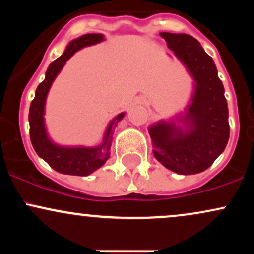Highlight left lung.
<instances>
[{"instance_id":"left-lung-1","label":"left lung","mask_w":254,"mask_h":254,"mask_svg":"<svg viewBox=\"0 0 254 254\" xmlns=\"http://www.w3.org/2000/svg\"><path fill=\"white\" fill-rule=\"evenodd\" d=\"M174 55L188 66L196 81L192 104L186 111L189 130L160 122L150 127L154 155L178 174H196L214 164L229 139L228 106L224 88L212 58L189 34L160 33Z\"/></svg>"}]
</instances>
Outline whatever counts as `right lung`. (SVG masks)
Instances as JSON below:
<instances>
[{
  "mask_svg": "<svg viewBox=\"0 0 254 254\" xmlns=\"http://www.w3.org/2000/svg\"><path fill=\"white\" fill-rule=\"evenodd\" d=\"M104 39L103 34L89 33L72 40L61 57L54 61L46 70L45 80L38 86L36 97L32 100L28 113L30 122V137L36 153L45 160L55 171L70 176H88L101 167L110 157V147L112 142V131L116 129L118 122L123 118L124 113L119 115L111 122L107 127L103 144L98 148H64L58 147L49 139L44 125V106L46 95L50 89L55 77L63 68L66 61L83 46L100 43Z\"/></svg>",
  "mask_w": 254,
  "mask_h": 254,
  "instance_id": "add662e5",
  "label": "right lung"
}]
</instances>
